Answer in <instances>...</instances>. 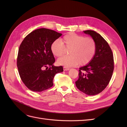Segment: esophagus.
<instances>
[{"label": "esophagus", "mask_w": 127, "mask_h": 127, "mask_svg": "<svg viewBox=\"0 0 127 127\" xmlns=\"http://www.w3.org/2000/svg\"><path fill=\"white\" fill-rule=\"evenodd\" d=\"M69 70V68L67 67H64V71H67Z\"/></svg>", "instance_id": "esophagus-1"}]
</instances>
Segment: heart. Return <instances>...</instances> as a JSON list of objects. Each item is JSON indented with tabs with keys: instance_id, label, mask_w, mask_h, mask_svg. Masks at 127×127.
Segmentation results:
<instances>
[{
	"instance_id": "obj_1",
	"label": "heart",
	"mask_w": 127,
	"mask_h": 127,
	"mask_svg": "<svg viewBox=\"0 0 127 127\" xmlns=\"http://www.w3.org/2000/svg\"><path fill=\"white\" fill-rule=\"evenodd\" d=\"M69 49V55L60 58L57 61L58 64L66 67L74 66L78 63L83 66L93 59L96 51V44L92 38L70 32L61 41H55L51 46L52 53L57 57L63 56L66 49Z\"/></svg>"
}]
</instances>
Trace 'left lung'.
Segmentation results:
<instances>
[{
    "label": "left lung",
    "mask_w": 127,
    "mask_h": 127,
    "mask_svg": "<svg viewBox=\"0 0 127 127\" xmlns=\"http://www.w3.org/2000/svg\"><path fill=\"white\" fill-rule=\"evenodd\" d=\"M84 33L93 38L96 44L95 55L89 64L79 68V78L75 82L78 89L88 95L99 94L105 89L114 70L113 55L108 43L94 31Z\"/></svg>",
    "instance_id": "8db88e82"
}]
</instances>
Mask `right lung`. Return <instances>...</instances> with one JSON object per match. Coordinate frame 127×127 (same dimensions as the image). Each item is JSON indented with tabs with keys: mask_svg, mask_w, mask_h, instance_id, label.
Returning <instances> with one entry per match:
<instances>
[{
	"mask_svg": "<svg viewBox=\"0 0 127 127\" xmlns=\"http://www.w3.org/2000/svg\"><path fill=\"white\" fill-rule=\"evenodd\" d=\"M62 34L48 29L33 31L22 41L19 48L17 66L25 85L34 92H42L53 85L57 73L64 71L63 66H55L52 43Z\"/></svg>",
	"mask_w": 127,
	"mask_h": 127,
	"instance_id": "1",
	"label": "right lung"
}]
</instances>
